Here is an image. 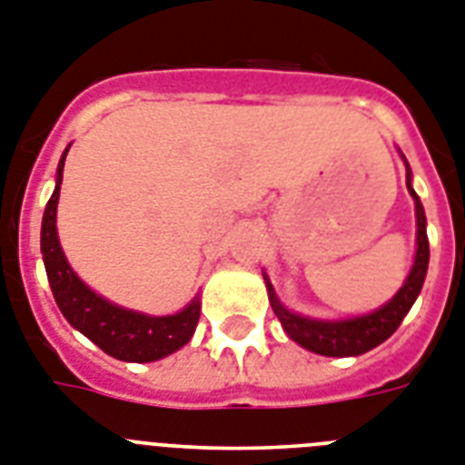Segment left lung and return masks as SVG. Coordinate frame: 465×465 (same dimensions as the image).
I'll use <instances>...</instances> for the list:
<instances>
[{"mask_svg":"<svg viewBox=\"0 0 465 465\" xmlns=\"http://www.w3.org/2000/svg\"><path fill=\"white\" fill-rule=\"evenodd\" d=\"M401 159H404L406 166V187H409V194H411L413 204H416V256H413V266L409 275H406L404 285L399 287V292L390 302H385L380 309L371 311V313H363V316L335 318V321H330V318H311L287 309L278 299V294H275L271 278L263 273L268 302H271L275 316L282 323V330L299 347L309 349L313 354L337 356V359L366 354V351L375 349L392 335L394 330L399 328V323L404 321L406 313L411 311L420 290H423L428 261H430V244H428V230H425L428 221H425L423 204H420V199H418L416 190L411 185L413 173L409 168V161H406L404 154H401Z\"/></svg>","mask_w":465,"mask_h":465,"instance_id":"obj_1","label":"left lung"}]
</instances>
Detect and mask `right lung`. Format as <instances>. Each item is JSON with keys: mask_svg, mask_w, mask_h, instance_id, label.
I'll return each mask as SVG.
<instances>
[{"mask_svg": "<svg viewBox=\"0 0 465 465\" xmlns=\"http://www.w3.org/2000/svg\"><path fill=\"white\" fill-rule=\"evenodd\" d=\"M68 149L71 144L61 154L59 168H56V185H54L52 199L47 202V209L42 216L40 232L42 261H45V271H47L56 306L73 328L118 361H159L163 356L178 351L180 347H185L194 335L199 311H202L199 294H194L190 304L180 309L178 313L149 316L142 311L114 304L78 278L61 249L59 232H56V204H59L64 161H66Z\"/></svg>", "mask_w": 465, "mask_h": 465, "instance_id": "right-lung-1", "label": "right lung"}]
</instances>
